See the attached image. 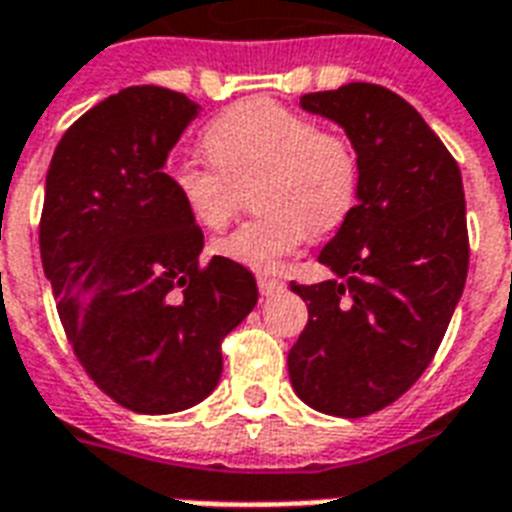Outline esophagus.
<instances>
[{
	"mask_svg": "<svg viewBox=\"0 0 512 512\" xmlns=\"http://www.w3.org/2000/svg\"><path fill=\"white\" fill-rule=\"evenodd\" d=\"M259 291H261V296H275L277 291H283V280H277V277L259 275Z\"/></svg>",
	"mask_w": 512,
	"mask_h": 512,
	"instance_id": "1",
	"label": "esophagus"
}]
</instances>
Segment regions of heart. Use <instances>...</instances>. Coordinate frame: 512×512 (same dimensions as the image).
<instances>
[{"label":"heart","instance_id":"1","mask_svg":"<svg viewBox=\"0 0 512 512\" xmlns=\"http://www.w3.org/2000/svg\"><path fill=\"white\" fill-rule=\"evenodd\" d=\"M211 157L184 154L168 178L200 227L232 219L243 186L259 181L253 205L264 216L237 224L213 248L240 267L269 272L299 251L312 232H331L355 208L360 160L342 133L320 128L310 114L253 98L221 112L205 130Z\"/></svg>","mask_w":512,"mask_h":512}]
</instances>
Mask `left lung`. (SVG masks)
Returning a JSON list of instances; mask_svg holds the SVG:
<instances>
[{"instance_id":"1","label":"left lung","mask_w":512,"mask_h":512,"mask_svg":"<svg viewBox=\"0 0 512 512\" xmlns=\"http://www.w3.org/2000/svg\"><path fill=\"white\" fill-rule=\"evenodd\" d=\"M299 104L347 130L360 186L318 256L336 280L291 283L310 320L288 352V374L315 411L368 417L425 374L462 296L470 261L462 173L422 114L387 87L350 82Z\"/></svg>"}]
</instances>
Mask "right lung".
<instances>
[{"label":"right lung","mask_w":512,"mask_h":512,"mask_svg":"<svg viewBox=\"0 0 512 512\" xmlns=\"http://www.w3.org/2000/svg\"><path fill=\"white\" fill-rule=\"evenodd\" d=\"M200 106L125 87L55 146L39 219L42 267L87 376L136 414H173L221 379V342L259 288L224 256L200 264L202 229L165 173Z\"/></svg>","instance_id":"right-lung-1"}]
</instances>
